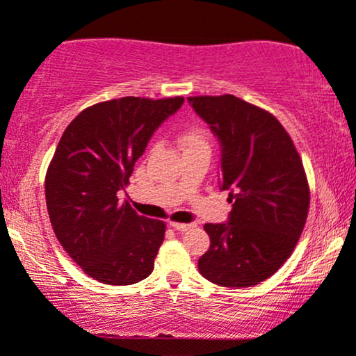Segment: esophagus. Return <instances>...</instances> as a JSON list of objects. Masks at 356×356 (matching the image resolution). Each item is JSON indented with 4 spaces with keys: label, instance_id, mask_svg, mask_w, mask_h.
<instances>
[{
    "label": "esophagus",
    "instance_id": "obj_1",
    "mask_svg": "<svg viewBox=\"0 0 356 356\" xmlns=\"http://www.w3.org/2000/svg\"><path fill=\"white\" fill-rule=\"evenodd\" d=\"M170 226L174 229H177V232H189V229L196 228V225H194V222H174V221H170Z\"/></svg>",
    "mask_w": 356,
    "mask_h": 356
}]
</instances>
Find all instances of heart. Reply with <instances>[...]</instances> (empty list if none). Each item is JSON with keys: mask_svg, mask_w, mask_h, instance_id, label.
I'll return each instance as SVG.
<instances>
[{"mask_svg": "<svg viewBox=\"0 0 356 356\" xmlns=\"http://www.w3.org/2000/svg\"><path fill=\"white\" fill-rule=\"evenodd\" d=\"M177 143L182 152L193 150H204L209 152V135L206 128L202 127H189L184 131H181L177 136Z\"/></svg>", "mask_w": 356, "mask_h": 356, "instance_id": "heart-1", "label": "heart"}]
</instances>
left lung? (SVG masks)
<instances>
[{"label":"left lung","mask_w":356,"mask_h":356,"mask_svg":"<svg viewBox=\"0 0 356 356\" xmlns=\"http://www.w3.org/2000/svg\"><path fill=\"white\" fill-rule=\"evenodd\" d=\"M221 143V189L228 222L204 225L209 250L201 275L221 287H252L279 270L298 245L309 184L298 148L267 109L233 95L187 97Z\"/></svg>","instance_id":"8db88e82"}]
</instances>
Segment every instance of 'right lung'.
Returning <instances> with one entry per match:
<instances>
[{
	"instance_id": "add662e5",
	"label": "right lung",
	"mask_w": 356,
	"mask_h": 356,
	"mask_svg": "<svg viewBox=\"0 0 356 356\" xmlns=\"http://www.w3.org/2000/svg\"><path fill=\"white\" fill-rule=\"evenodd\" d=\"M182 103V96L103 101L60 136L45 175L47 209L58 243L95 280L130 286L154 270L165 222L136 214L118 194L150 136Z\"/></svg>"
}]
</instances>
